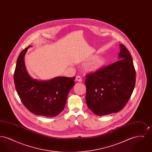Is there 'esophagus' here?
Here are the masks:
<instances>
[{"label":"esophagus","mask_w":152,"mask_h":152,"mask_svg":"<svg viewBox=\"0 0 152 152\" xmlns=\"http://www.w3.org/2000/svg\"><path fill=\"white\" fill-rule=\"evenodd\" d=\"M76 81L79 82H82V79L80 76H77L76 77Z\"/></svg>","instance_id":"1"}]
</instances>
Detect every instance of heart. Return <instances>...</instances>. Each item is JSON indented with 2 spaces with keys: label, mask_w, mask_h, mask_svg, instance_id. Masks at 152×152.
Segmentation results:
<instances>
[{
  "label": "heart",
  "mask_w": 152,
  "mask_h": 152,
  "mask_svg": "<svg viewBox=\"0 0 152 152\" xmlns=\"http://www.w3.org/2000/svg\"><path fill=\"white\" fill-rule=\"evenodd\" d=\"M105 60L103 58H97L88 65V70L91 72H94L101 68L102 66L104 64Z\"/></svg>",
  "instance_id": "b5f03b06"
}]
</instances>
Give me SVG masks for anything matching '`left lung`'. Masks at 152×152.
<instances>
[{"mask_svg": "<svg viewBox=\"0 0 152 152\" xmlns=\"http://www.w3.org/2000/svg\"><path fill=\"white\" fill-rule=\"evenodd\" d=\"M120 59L86 76V101L97 116L116 113L129 101L136 83V71L126 47L120 44Z\"/></svg>", "mask_w": 152, "mask_h": 152, "instance_id": "left-lung-1", "label": "left lung"}]
</instances>
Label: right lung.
<instances>
[{"instance_id":"1","label":"right lung","mask_w":152,"mask_h":152,"mask_svg":"<svg viewBox=\"0 0 152 152\" xmlns=\"http://www.w3.org/2000/svg\"><path fill=\"white\" fill-rule=\"evenodd\" d=\"M31 45L19 54L15 67V86L22 103L34 114L55 117L64 108L75 77H57L48 81L33 79L26 71L24 57Z\"/></svg>"}]
</instances>
